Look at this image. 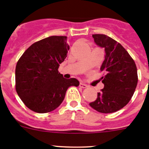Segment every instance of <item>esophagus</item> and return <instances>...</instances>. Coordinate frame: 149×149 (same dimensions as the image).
<instances>
[{
    "label": "esophagus",
    "mask_w": 149,
    "mask_h": 149,
    "mask_svg": "<svg viewBox=\"0 0 149 149\" xmlns=\"http://www.w3.org/2000/svg\"><path fill=\"white\" fill-rule=\"evenodd\" d=\"M87 86V85H86V84H84V83H81V84H80V87L81 88H86Z\"/></svg>",
    "instance_id": "esophagus-1"
}]
</instances>
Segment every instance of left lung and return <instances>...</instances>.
<instances>
[{
    "label": "left lung",
    "mask_w": 149,
    "mask_h": 149,
    "mask_svg": "<svg viewBox=\"0 0 149 149\" xmlns=\"http://www.w3.org/2000/svg\"><path fill=\"white\" fill-rule=\"evenodd\" d=\"M98 47L104 49V60L101 77L104 86L98 97L89 104L91 107L102 113H111L121 110L132 98L137 85V69L134 60L123 46L104 34L93 35Z\"/></svg>",
    "instance_id": "1"
}]
</instances>
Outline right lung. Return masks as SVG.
<instances>
[{
	"label": "right lung",
	"instance_id": "right-lung-1",
	"mask_svg": "<svg viewBox=\"0 0 149 149\" xmlns=\"http://www.w3.org/2000/svg\"><path fill=\"white\" fill-rule=\"evenodd\" d=\"M68 50L66 36H52L33 43L18 60L15 89L29 109L39 113L53 111L68 87L79 86L77 79H65L58 72Z\"/></svg>",
	"mask_w": 149,
	"mask_h": 149
}]
</instances>
